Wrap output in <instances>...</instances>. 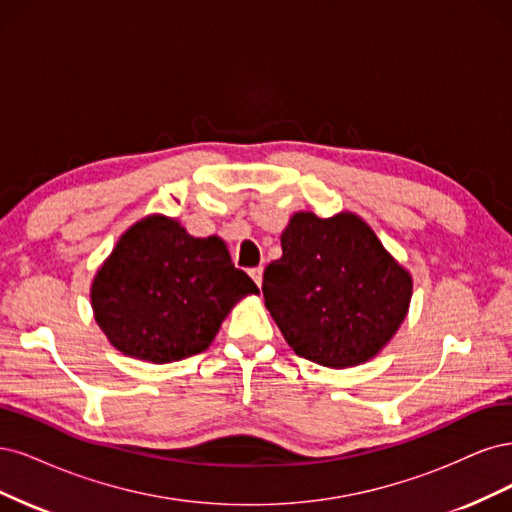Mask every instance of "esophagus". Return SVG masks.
<instances>
[{"instance_id": "esophagus-1", "label": "esophagus", "mask_w": 512, "mask_h": 512, "mask_svg": "<svg viewBox=\"0 0 512 512\" xmlns=\"http://www.w3.org/2000/svg\"><path fill=\"white\" fill-rule=\"evenodd\" d=\"M249 274H251V278L255 280V285L261 287V283H263V268H261V266H259V268H251Z\"/></svg>"}]
</instances>
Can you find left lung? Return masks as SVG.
<instances>
[{"label": "left lung", "mask_w": 512, "mask_h": 512, "mask_svg": "<svg viewBox=\"0 0 512 512\" xmlns=\"http://www.w3.org/2000/svg\"><path fill=\"white\" fill-rule=\"evenodd\" d=\"M280 246L261 291L291 349L325 368L381 353L406 319L412 278L372 227L353 212H295Z\"/></svg>", "instance_id": "left-lung-1"}]
</instances>
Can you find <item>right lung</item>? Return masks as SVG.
<instances>
[{"mask_svg":"<svg viewBox=\"0 0 512 512\" xmlns=\"http://www.w3.org/2000/svg\"><path fill=\"white\" fill-rule=\"evenodd\" d=\"M259 293L234 268L221 238H193L176 219L131 225L91 285L97 325L123 355L170 364L206 351L244 295Z\"/></svg>","mask_w":512,"mask_h":512,"instance_id":"obj_1","label":"right lung"}]
</instances>
